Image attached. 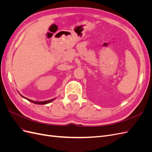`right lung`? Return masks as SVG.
Listing matches in <instances>:
<instances>
[{
  "label": "right lung",
  "instance_id": "1",
  "mask_svg": "<svg viewBox=\"0 0 152 152\" xmlns=\"http://www.w3.org/2000/svg\"><path fill=\"white\" fill-rule=\"evenodd\" d=\"M20 95H21V94H20ZM21 97H23V98H25V99H26L27 100H28L29 102H31V103H35V104H48V103H50V102H52L53 101H54V100L55 99V98H54V99H49V100H48V101H44V102H35V101H33V100H31V99L26 98L24 97V96H21Z\"/></svg>",
  "mask_w": 152,
  "mask_h": 152
}]
</instances>
